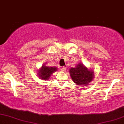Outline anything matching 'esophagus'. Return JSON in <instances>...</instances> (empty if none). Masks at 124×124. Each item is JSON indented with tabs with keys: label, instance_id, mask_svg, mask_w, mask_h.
<instances>
[{
	"label": "esophagus",
	"instance_id": "esophagus-1",
	"mask_svg": "<svg viewBox=\"0 0 124 124\" xmlns=\"http://www.w3.org/2000/svg\"><path fill=\"white\" fill-rule=\"evenodd\" d=\"M66 67H65V66H62V67H61V70H62V71H65L66 70Z\"/></svg>",
	"mask_w": 124,
	"mask_h": 124
}]
</instances>
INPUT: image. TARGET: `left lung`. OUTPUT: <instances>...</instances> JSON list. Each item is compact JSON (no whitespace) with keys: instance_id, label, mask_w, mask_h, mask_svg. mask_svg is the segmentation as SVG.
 <instances>
[{"instance_id":"1","label":"left lung","mask_w":124,"mask_h":124,"mask_svg":"<svg viewBox=\"0 0 124 124\" xmlns=\"http://www.w3.org/2000/svg\"><path fill=\"white\" fill-rule=\"evenodd\" d=\"M70 75L74 83L80 86L88 85L94 78V72L89 70L83 64H78L76 68H72L69 70Z\"/></svg>"}]
</instances>
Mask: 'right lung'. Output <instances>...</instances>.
<instances>
[{"instance_id":"1","label":"right lung","mask_w":124,"mask_h":124,"mask_svg":"<svg viewBox=\"0 0 124 124\" xmlns=\"http://www.w3.org/2000/svg\"><path fill=\"white\" fill-rule=\"evenodd\" d=\"M56 70V67H48L44 65L38 70V76L41 79L47 80L50 78L51 75Z\"/></svg>"}]
</instances>
